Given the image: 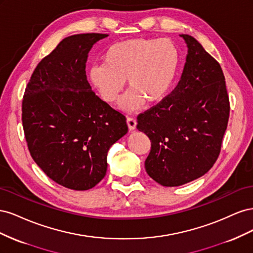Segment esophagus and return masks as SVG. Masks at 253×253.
<instances>
[{
  "label": "esophagus",
  "instance_id": "esophagus-1",
  "mask_svg": "<svg viewBox=\"0 0 253 253\" xmlns=\"http://www.w3.org/2000/svg\"><path fill=\"white\" fill-rule=\"evenodd\" d=\"M126 124H127L129 131H133V129H135V127L137 126V120L135 118H132V117H127L126 118Z\"/></svg>",
  "mask_w": 253,
  "mask_h": 253
}]
</instances>
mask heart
I'll list each match as a JSON object with an SVG mask.
<instances>
[{"label":"heart","mask_w":253,"mask_h":253,"mask_svg":"<svg viewBox=\"0 0 253 253\" xmlns=\"http://www.w3.org/2000/svg\"><path fill=\"white\" fill-rule=\"evenodd\" d=\"M180 51L169 39L134 38L108 47L101 65L89 68L88 77L108 103L116 102L127 80L128 94L121 102L127 111L139 109L144 100L154 104L171 91L180 67Z\"/></svg>","instance_id":"heart-1"}]
</instances>
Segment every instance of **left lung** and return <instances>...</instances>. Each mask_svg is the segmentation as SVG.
<instances>
[{
  "label": "left lung",
  "instance_id": "obj_1",
  "mask_svg": "<svg viewBox=\"0 0 253 253\" xmlns=\"http://www.w3.org/2000/svg\"><path fill=\"white\" fill-rule=\"evenodd\" d=\"M188 45L181 79L162 101L137 116L151 151L144 162L150 177L177 187L208 172L220 153L230 102L217 61L193 37Z\"/></svg>",
  "mask_w": 253,
  "mask_h": 253
}]
</instances>
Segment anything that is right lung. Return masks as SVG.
Returning <instances> with one entry per match:
<instances>
[{"label": "right lung", "instance_id": "1", "mask_svg": "<svg viewBox=\"0 0 253 253\" xmlns=\"http://www.w3.org/2000/svg\"><path fill=\"white\" fill-rule=\"evenodd\" d=\"M105 34L65 38L44 57L22 100V124L35 163L50 179L83 191L106 173V155L127 132L126 116L101 100L85 75L87 53Z\"/></svg>", "mask_w": 253, "mask_h": 253}]
</instances>
